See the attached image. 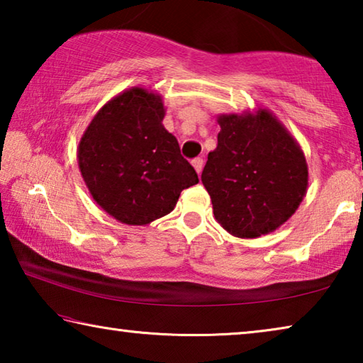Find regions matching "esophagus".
Segmentation results:
<instances>
[{"mask_svg":"<svg viewBox=\"0 0 363 363\" xmlns=\"http://www.w3.org/2000/svg\"><path fill=\"white\" fill-rule=\"evenodd\" d=\"M192 164H194V168H195V171L196 173H201V169H203V158H194L192 160Z\"/></svg>","mask_w":363,"mask_h":363,"instance_id":"esophagus-1","label":"esophagus"}]
</instances>
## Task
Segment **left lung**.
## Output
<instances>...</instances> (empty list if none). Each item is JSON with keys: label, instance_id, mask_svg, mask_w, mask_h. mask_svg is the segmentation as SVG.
Here are the masks:
<instances>
[{"label": "left lung", "instance_id": "left-lung-1", "mask_svg": "<svg viewBox=\"0 0 363 363\" xmlns=\"http://www.w3.org/2000/svg\"><path fill=\"white\" fill-rule=\"evenodd\" d=\"M218 123V147L208 153L201 173L214 218L240 238L275 230L306 195L303 150L267 110L220 115Z\"/></svg>", "mask_w": 363, "mask_h": 363}]
</instances>
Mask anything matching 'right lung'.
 <instances>
[{
  "instance_id": "obj_1",
  "label": "right lung",
  "mask_w": 363,
  "mask_h": 363,
  "mask_svg": "<svg viewBox=\"0 0 363 363\" xmlns=\"http://www.w3.org/2000/svg\"><path fill=\"white\" fill-rule=\"evenodd\" d=\"M162 97L133 88L91 121L78 147L82 176L97 205L123 224L144 225L174 210L199 182L179 144L162 125Z\"/></svg>"
}]
</instances>
